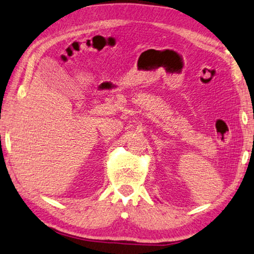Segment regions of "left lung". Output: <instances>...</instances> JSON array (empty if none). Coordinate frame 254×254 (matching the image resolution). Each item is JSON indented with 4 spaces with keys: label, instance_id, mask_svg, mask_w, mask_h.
<instances>
[{
    "label": "left lung",
    "instance_id": "1",
    "mask_svg": "<svg viewBox=\"0 0 254 254\" xmlns=\"http://www.w3.org/2000/svg\"><path fill=\"white\" fill-rule=\"evenodd\" d=\"M253 139H254V138H253Z\"/></svg>",
    "mask_w": 254,
    "mask_h": 254
}]
</instances>
